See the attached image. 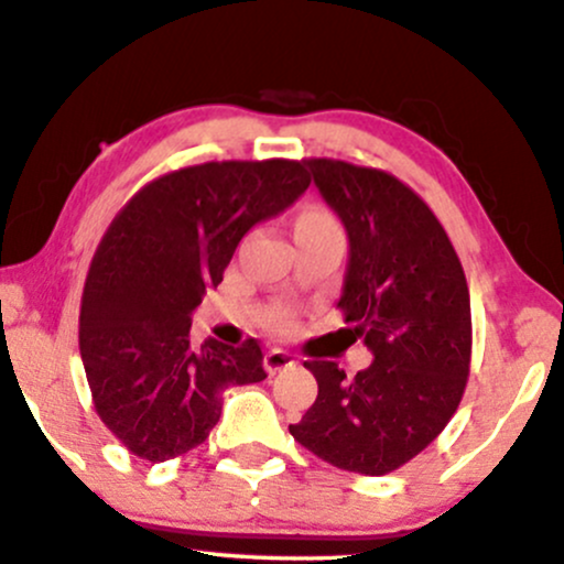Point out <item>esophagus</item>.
Masks as SVG:
<instances>
[{
    "label": "esophagus",
    "mask_w": 564,
    "mask_h": 564,
    "mask_svg": "<svg viewBox=\"0 0 564 564\" xmlns=\"http://www.w3.org/2000/svg\"><path fill=\"white\" fill-rule=\"evenodd\" d=\"M291 365H296V359L289 351H283V348H270L265 354V369L270 375L281 372V369H286Z\"/></svg>",
    "instance_id": "obj_1"
}]
</instances>
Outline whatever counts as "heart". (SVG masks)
<instances>
[{
    "label": "heart",
    "instance_id": "b5f03b06",
    "mask_svg": "<svg viewBox=\"0 0 564 564\" xmlns=\"http://www.w3.org/2000/svg\"><path fill=\"white\" fill-rule=\"evenodd\" d=\"M306 216H323V213H306ZM306 216H304V218H306ZM323 218H325V216H323Z\"/></svg>",
    "mask_w": 564,
    "mask_h": 564
}]
</instances>
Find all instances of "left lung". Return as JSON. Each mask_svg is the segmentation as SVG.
I'll return each mask as SVG.
<instances>
[{"mask_svg":"<svg viewBox=\"0 0 564 564\" xmlns=\"http://www.w3.org/2000/svg\"><path fill=\"white\" fill-rule=\"evenodd\" d=\"M348 239L338 306L372 365L348 380L335 361L304 367L317 401L289 432L344 471L382 476L445 430L471 365V302L445 229L395 176L344 161H304Z\"/></svg>","mask_w":564,"mask_h":564,"instance_id":"obj_1","label":"left lung"}]
</instances>
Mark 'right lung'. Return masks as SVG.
<instances>
[{
    "instance_id": "1",
    "label": "right lung",
    "mask_w": 564,
    "mask_h": 564,
    "mask_svg": "<svg viewBox=\"0 0 564 564\" xmlns=\"http://www.w3.org/2000/svg\"><path fill=\"white\" fill-rule=\"evenodd\" d=\"M306 187L296 161L203 163L151 182L113 218L85 281L80 356L98 416L138 458L197 447L226 390L268 377L254 338L192 346V312L239 241Z\"/></svg>"
}]
</instances>
